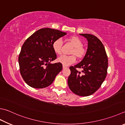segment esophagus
I'll return each instance as SVG.
<instances>
[{"label":"esophagus","instance_id":"34e87169","mask_svg":"<svg viewBox=\"0 0 125 125\" xmlns=\"http://www.w3.org/2000/svg\"><path fill=\"white\" fill-rule=\"evenodd\" d=\"M67 68V66H65V65H63V69H65V68Z\"/></svg>","mask_w":125,"mask_h":125}]
</instances>
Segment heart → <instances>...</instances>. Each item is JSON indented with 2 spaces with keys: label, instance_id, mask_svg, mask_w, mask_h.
<instances>
[{
  "label": "heart",
  "instance_id": "1",
  "mask_svg": "<svg viewBox=\"0 0 125 125\" xmlns=\"http://www.w3.org/2000/svg\"><path fill=\"white\" fill-rule=\"evenodd\" d=\"M73 46L74 49L72 50L70 53L73 54L70 56L63 55L60 56L57 59L58 62L62 63L64 65H69L75 62L76 56L78 58H82L85 54V50L83 47V43L82 40L76 36H72L69 39ZM62 42L61 39H56L52 43V48L55 52L57 55L62 53Z\"/></svg>",
  "mask_w": 125,
  "mask_h": 125
}]
</instances>
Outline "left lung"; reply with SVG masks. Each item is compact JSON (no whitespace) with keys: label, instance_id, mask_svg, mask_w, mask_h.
Returning a JSON list of instances; mask_svg holds the SVG:
<instances>
[{"label":"left lung","instance_id":"1","mask_svg":"<svg viewBox=\"0 0 125 125\" xmlns=\"http://www.w3.org/2000/svg\"><path fill=\"white\" fill-rule=\"evenodd\" d=\"M87 39V49L83 60L74 67L68 79L72 91L78 96H88L96 91L105 80L108 69V57L105 48L98 38L90 34H79ZM77 67L83 69L82 73Z\"/></svg>","mask_w":125,"mask_h":125}]
</instances>
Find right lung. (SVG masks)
<instances>
[{"instance_id": "add662e5", "label": "right lung", "mask_w": 125, "mask_h": 125, "mask_svg": "<svg viewBox=\"0 0 125 125\" xmlns=\"http://www.w3.org/2000/svg\"><path fill=\"white\" fill-rule=\"evenodd\" d=\"M57 29H39L22 45L19 57L20 70L29 86L42 88L50 85L62 69L61 63H51L57 58L52 48L55 40L66 35Z\"/></svg>"}]
</instances>
